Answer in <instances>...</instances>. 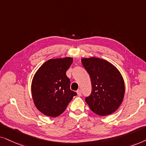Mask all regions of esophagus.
<instances>
[{
	"instance_id": "obj_1",
	"label": "esophagus",
	"mask_w": 146,
	"mask_h": 146,
	"mask_svg": "<svg viewBox=\"0 0 146 146\" xmlns=\"http://www.w3.org/2000/svg\"><path fill=\"white\" fill-rule=\"evenodd\" d=\"M77 96H81V91L80 90V89H78V90L77 91Z\"/></svg>"
}]
</instances>
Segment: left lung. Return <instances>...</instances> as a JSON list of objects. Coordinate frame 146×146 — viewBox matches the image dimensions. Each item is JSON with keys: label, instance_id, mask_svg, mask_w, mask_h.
<instances>
[{"label": "left lung", "instance_id": "8db88e82", "mask_svg": "<svg viewBox=\"0 0 146 146\" xmlns=\"http://www.w3.org/2000/svg\"><path fill=\"white\" fill-rule=\"evenodd\" d=\"M81 62L90 76L92 91L85 102L95 113L108 115L117 110L123 102L125 84L117 68L106 60L83 58Z\"/></svg>", "mask_w": 146, "mask_h": 146}]
</instances>
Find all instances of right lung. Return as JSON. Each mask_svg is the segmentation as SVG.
Returning a JSON list of instances; mask_svg holds the SVG:
<instances>
[{
  "instance_id": "right-lung-1",
  "label": "right lung",
  "mask_w": 146,
  "mask_h": 146,
  "mask_svg": "<svg viewBox=\"0 0 146 146\" xmlns=\"http://www.w3.org/2000/svg\"><path fill=\"white\" fill-rule=\"evenodd\" d=\"M73 63V58L48 60L35 74L31 92L36 108L48 117L63 113L77 93L70 89V79L66 71Z\"/></svg>"
}]
</instances>
